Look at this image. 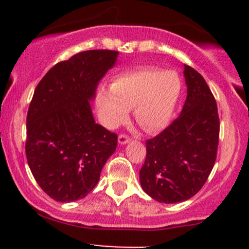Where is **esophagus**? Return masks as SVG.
<instances>
[{"label": "esophagus", "instance_id": "1", "mask_svg": "<svg viewBox=\"0 0 249 249\" xmlns=\"http://www.w3.org/2000/svg\"><path fill=\"white\" fill-rule=\"evenodd\" d=\"M118 142H119V144H126V143L130 142V137L127 135L122 134L118 137Z\"/></svg>", "mask_w": 249, "mask_h": 249}]
</instances>
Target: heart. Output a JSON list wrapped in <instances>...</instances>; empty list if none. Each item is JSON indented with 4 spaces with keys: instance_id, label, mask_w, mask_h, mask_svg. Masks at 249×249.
<instances>
[{
    "instance_id": "obj_1",
    "label": "heart",
    "mask_w": 249,
    "mask_h": 249,
    "mask_svg": "<svg viewBox=\"0 0 249 249\" xmlns=\"http://www.w3.org/2000/svg\"><path fill=\"white\" fill-rule=\"evenodd\" d=\"M182 91V82L172 70L142 67L118 74L112 88H101L96 105L104 124L115 127L134 108L136 122L148 132L169 125Z\"/></svg>"
}]
</instances>
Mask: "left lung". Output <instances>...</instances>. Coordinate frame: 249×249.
<instances>
[{
  "label": "left lung",
  "instance_id": "8db88e82",
  "mask_svg": "<svg viewBox=\"0 0 249 249\" xmlns=\"http://www.w3.org/2000/svg\"><path fill=\"white\" fill-rule=\"evenodd\" d=\"M187 100L179 117L145 142L140 171L142 189L159 202H182L202 188L214 165L219 117L214 96L203 77L184 65Z\"/></svg>",
  "mask_w": 249,
  "mask_h": 249
}]
</instances>
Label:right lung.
I'll return each instance as SVG.
<instances>
[{"mask_svg":"<svg viewBox=\"0 0 249 249\" xmlns=\"http://www.w3.org/2000/svg\"><path fill=\"white\" fill-rule=\"evenodd\" d=\"M119 53L87 50L61 61L36 87L27 110V162L46 194L59 202L95 188L118 136L96 124L90 101Z\"/></svg>","mask_w":249,"mask_h":249,"instance_id":"add662e5","label":"right lung"}]
</instances>
